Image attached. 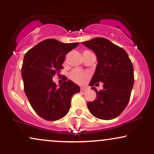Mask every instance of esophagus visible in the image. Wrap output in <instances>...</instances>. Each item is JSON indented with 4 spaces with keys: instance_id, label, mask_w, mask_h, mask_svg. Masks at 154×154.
I'll list each match as a JSON object with an SVG mask.
<instances>
[{
    "instance_id": "34e87169",
    "label": "esophagus",
    "mask_w": 154,
    "mask_h": 154,
    "mask_svg": "<svg viewBox=\"0 0 154 154\" xmlns=\"http://www.w3.org/2000/svg\"><path fill=\"white\" fill-rule=\"evenodd\" d=\"M88 90V88L87 87H82L80 88V91H82V92H85V91H86Z\"/></svg>"
}]
</instances>
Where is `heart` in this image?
Returning <instances> with one entry per match:
<instances>
[{
	"instance_id": "1",
	"label": "heart",
	"mask_w": 154,
	"mask_h": 154,
	"mask_svg": "<svg viewBox=\"0 0 154 154\" xmlns=\"http://www.w3.org/2000/svg\"><path fill=\"white\" fill-rule=\"evenodd\" d=\"M85 51H84V52H85ZM69 77L74 82L80 84V83H82L88 77H89V75H88V73H86V72H82V70L76 69H74L73 71L70 73Z\"/></svg>"
}]
</instances>
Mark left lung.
Wrapping results in <instances>:
<instances>
[{"mask_svg": "<svg viewBox=\"0 0 154 154\" xmlns=\"http://www.w3.org/2000/svg\"><path fill=\"white\" fill-rule=\"evenodd\" d=\"M82 44L96 54L98 64L89 85L96 93V98L87 106L93 116L110 120L125 110L130 98L134 84V71L131 60L122 48L107 39L96 38ZM104 83V89L98 91L93 86Z\"/></svg>", "mask_w": 154, "mask_h": 154, "instance_id": "1", "label": "left lung"}]
</instances>
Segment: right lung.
I'll use <instances>...</instances> for the list:
<instances>
[{
  "instance_id": "1",
  "label": "right lung",
  "mask_w": 154,
  "mask_h": 154,
  "mask_svg": "<svg viewBox=\"0 0 154 154\" xmlns=\"http://www.w3.org/2000/svg\"><path fill=\"white\" fill-rule=\"evenodd\" d=\"M79 43H63L47 39L26 53L22 67L24 93L36 114L48 121L63 118L69 111L71 99L79 87L69 79L57 87L53 77L63 68L68 54ZM67 80V79H66Z\"/></svg>"
}]
</instances>
